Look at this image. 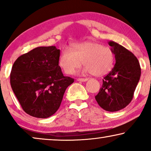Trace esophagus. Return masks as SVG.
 Instances as JSON below:
<instances>
[{"label":"esophagus","instance_id":"1","mask_svg":"<svg viewBox=\"0 0 151 151\" xmlns=\"http://www.w3.org/2000/svg\"><path fill=\"white\" fill-rule=\"evenodd\" d=\"M78 80L80 82H86V81H87L88 79L87 78H78Z\"/></svg>","mask_w":151,"mask_h":151}]
</instances>
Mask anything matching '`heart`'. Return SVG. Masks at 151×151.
Instances as JSON below:
<instances>
[{
    "mask_svg": "<svg viewBox=\"0 0 151 151\" xmlns=\"http://www.w3.org/2000/svg\"><path fill=\"white\" fill-rule=\"evenodd\" d=\"M84 73L102 76L113 69L115 54L112 49L93 41L73 43L70 48H65L59 57L58 64L67 74H73L82 65Z\"/></svg>",
    "mask_w": 151,
    "mask_h": 151,
    "instance_id": "b5f03b06",
    "label": "heart"
}]
</instances>
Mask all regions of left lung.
Returning <instances> with one entry per match:
<instances>
[{"mask_svg":"<svg viewBox=\"0 0 151 151\" xmlns=\"http://www.w3.org/2000/svg\"><path fill=\"white\" fill-rule=\"evenodd\" d=\"M115 54L114 67L102 80V86L95 98L105 111L115 112L125 108L133 98L141 76V68L135 55L122 45L109 41Z\"/></svg>","mask_w":151,"mask_h":151,"instance_id":"left-lung-1","label":"left lung"}]
</instances>
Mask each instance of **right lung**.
Wrapping results in <instances>:
<instances>
[{
    "label": "right lung",
    "mask_w": 151,
    "mask_h": 151,
    "mask_svg": "<svg viewBox=\"0 0 151 151\" xmlns=\"http://www.w3.org/2000/svg\"><path fill=\"white\" fill-rule=\"evenodd\" d=\"M60 49L36 47L14 62L10 73L12 90L31 116L47 118L58 111L73 78L64 76L58 65Z\"/></svg>",
    "instance_id": "1"
}]
</instances>
